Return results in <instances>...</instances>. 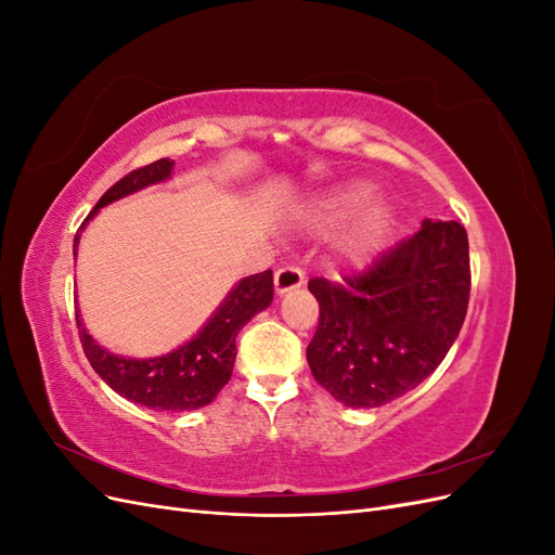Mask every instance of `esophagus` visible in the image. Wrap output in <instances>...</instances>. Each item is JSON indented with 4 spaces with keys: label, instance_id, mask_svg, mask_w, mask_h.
Instances as JSON below:
<instances>
[{
    "label": "esophagus",
    "instance_id": "esophagus-1",
    "mask_svg": "<svg viewBox=\"0 0 555 555\" xmlns=\"http://www.w3.org/2000/svg\"><path fill=\"white\" fill-rule=\"evenodd\" d=\"M304 282H306V275H304V271H300V268L284 266L275 273V292L282 296V294H287L292 289H298Z\"/></svg>",
    "mask_w": 555,
    "mask_h": 555
}]
</instances>
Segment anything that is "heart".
I'll list each match as a JSON object with an SVG mask.
<instances>
[{
    "label": "heart",
    "mask_w": 555,
    "mask_h": 555,
    "mask_svg": "<svg viewBox=\"0 0 555 555\" xmlns=\"http://www.w3.org/2000/svg\"><path fill=\"white\" fill-rule=\"evenodd\" d=\"M365 196H367V188L361 182L333 192L322 201V204L314 206L312 222L317 227L338 224L363 204ZM389 222H391L389 208H386L382 201H371V204H365L361 208L357 220L347 229V233L340 241V251L351 261H363L367 255H371V249L377 245V241L384 236L386 229H389Z\"/></svg>",
    "instance_id": "obj_1"
}]
</instances>
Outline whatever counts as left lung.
Instances as JSON below:
<instances>
[{
    "instance_id": "obj_1",
    "label": "left lung",
    "mask_w": 555,
    "mask_h": 555,
    "mask_svg": "<svg viewBox=\"0 0 555 555\" xmlns=\"http://www.w3.org/2000/svg\"><path fill=\"white\" fill-rule=\"evenodd\" d=\"M319 324L308 345L314 379L347 408H379L422 384L459 338L469 298L467 233L424 220L343 282L312 278Z\"/></svg>"
}]
</instances>
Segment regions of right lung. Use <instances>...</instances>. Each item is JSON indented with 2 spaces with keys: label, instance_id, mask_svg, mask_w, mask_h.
Wrapping results in <instances>:
<instances>
[{
  "label": "right lung",
  "instance_id": "obj_1",
  "mask_svg": "<svg viewBox=\"0 0 555 555\" xmlns=\"http://www.w3.org/2000/svg\"><path fill=\"white\" fill-rule=\"evenodd\" d=\"M173 159H157L143 169L131 171L120 182L99 198V204L86 222L80 224L74 238V257L80 243V231L88 222L117 198H125L133 192L145 190L150 184L169 180L173 173ZM273 300V271L243 278L227 298L212 312L192 340L180 345L169 354L153 359H129L117 357L99 345L88 328L82 326L80 312L76 310V324L80 345L94 373L102 377L115 393L139 402L150 410L159 412H188L206 408L222 391V386L231 379L233 361H236V335L257 312L266 310Z\"/></svg>",
  "mask_w": 555,
  "mask_h": 555
}]
</instances>
